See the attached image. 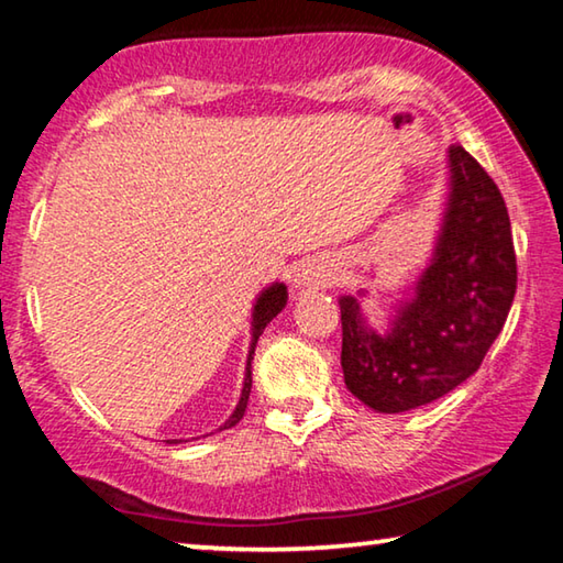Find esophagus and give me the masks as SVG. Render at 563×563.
<instances>
[{"instance_id":"obj_1","label":"esophagus","mask_w":563,"mask_h":563,"mask_svg":"<svg viewBox=\"0 0 563 563\" xmlns=\"http://www.w3.org/2000/svg\"><path fill=\"white\" fill-rule=\"evenodd\" d=\"M332 278H335V268H332V263L312 258L300 265L292 283L295 288H312V285H328Z\"/></svg>"}]
</instances>
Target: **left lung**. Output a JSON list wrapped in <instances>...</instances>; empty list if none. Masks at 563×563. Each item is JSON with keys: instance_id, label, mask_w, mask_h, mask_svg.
I'll return each mask as SVG.
<instances>
[{"instance_id": "obj_1", "label": "left lung", "mask_w": 563, "mask_h": 563, "mask_svg": "<svg viewBox=\"0 0 563 563\" xmlns=\"http://www.w3.org/2000/svg\"><path fill=\"white\" fill-rule=\"evenodd\" d=\"M446 201L432 258L385 332L342 295V375L360 402L397 415L430 405L479 369L517 292V255L499 188L462 146L446 151ZM357 295H365L360 290Z\"/></svg>"}]
</instances>
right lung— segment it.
<instances>
[{"instance_id":"1","label":"right lung","mask_w":563,"mask_h":563,"mask_svg":"<svg viewBox=\"0 0 563 563\" xmlns=\"http://www.w3.org/2000/svg\"><path fill=\"white\" fill-rule=\"evenodd\" d=\"M285 302H288V288H285L283 283L268 285V288H263L258 298H255L253 318H251V347H247L241 399H238L233 415L228 417L225 422L218 427V430H231V427H235L243 419L245 407H247V397H251V387H253V365H251V362H253V355H255V345H258V338L263 335V330L268 328V322L285 308ZM168 442H178V440H168Z\"/></svg>"}]
</instances>
